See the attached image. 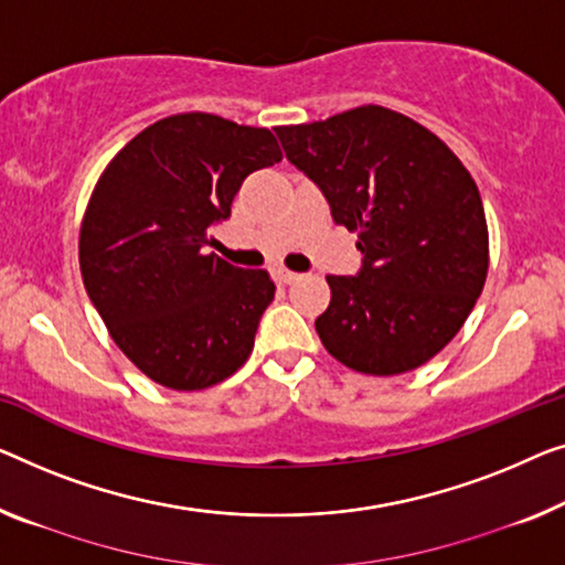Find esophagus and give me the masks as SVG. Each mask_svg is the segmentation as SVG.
<instances>
[{"instance_id":"esophagus-1","label":"esophagus","mask_w":565,"mask_h":565,"mask_svg":"<svg viewBox=\"0 0 565 565\" xmlns=\"http://www.w3.org/2000/svg\"><path fill=\"white\" fill-rule=\"evenodd\" d=\"M299 279H301V276L289 271V268H279V271H276V281H279V284H294Z\"/></svg>"}]
</instances>
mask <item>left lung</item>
<instances>
[{"label": "left lung", "instance_id": "8db88e82", "mask_svg": "<svg viewBox=\"0 0 565 565\" xmlns=\"http://www.w3.org/2000/svg\"><path fill=\"white\" fill-rule=\"evenodd\" d=\"M276 137L363 254L358 276H327L332 299L315 322L327 352L365 375L424 365L467 322L490 266L467 167L426 126L373 104Z\"/></svg>", "mask_w": 565, "mask_h": 565}]
</instances>
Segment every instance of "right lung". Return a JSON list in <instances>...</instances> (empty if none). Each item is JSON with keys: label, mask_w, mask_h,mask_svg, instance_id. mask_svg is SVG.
Here are the masks:
<instances>
[{"label": "right lung", "mask_w": 565, "mask_h": 565, "mask_svg": "<svg viewBox=\"0 0 565 565\" xmlns=\"http://www.w3.org/2000/svg\"><path fill=\"white\" fill-rule=\"evenodd\" d=\"M276 162L268 129L195 111L147 126L98 177L81 225L83 284L119 350L164 388H210L254 350L271 276L205 246L243 180Z\"/></svg>", "instance_id": "obj_1"}]
</instances>
